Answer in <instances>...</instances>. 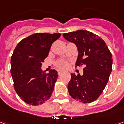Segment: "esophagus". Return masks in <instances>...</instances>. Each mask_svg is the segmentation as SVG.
I'll use <instances>...</instances> for the list:
<instances>
[{
    "label": "esophagus",
    "mask_w": 124,
    "mask_h": 124,
    "mask_svg": "<svg viewBox=\"0 0 124 124\" xmlns=\"http://www.w3.org/2000/svg\"><path fill=\"white\" fill-rule=\"evenodd\" d=\"M62 72H62V70H58V75H60Z\"/></svg>",
    "instance_id": "1"
}]
</instances>
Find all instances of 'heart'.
I'll use <instances>...</instances> for the list:
<instances>
[{"mask_svg": "<svg viewBox=\"0 0 124 124\" xmlns=\"http://www.w3.org/2000/svg\"><path fill=\"white\" fill-rule=\"evenodd\" d=\"M56 66L58 69L64 70V69H66L68 66V63L67 61L62 60H60V61L57 62L56 64Z\"/></svg>", "mask_w": 124, "mask_h": 124, "instance_id": "b5f03b06", "label": "heart"}]
</instances>
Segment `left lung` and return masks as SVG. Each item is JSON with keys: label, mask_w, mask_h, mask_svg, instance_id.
I'll return each mask as SVG.
<instances>
[{"label": "left lung", "mask_w": 124, "mask_h": 124, "mask_svg": "<svg viewBox=\"0 0 124 124\" xmlns=\"http://www.w3.org/2000/svg\"><path fill=\"white\" fill-rule=\"evenodd\" d=\"M64 38L77 46L76 66H84L83 75L71 74L68 90L73 99L83 103L95 101L106 86L112 70V55L102 39L84 30L64 33Z\"/></svg>", "instance_id": "left-lung-1"}]
</instances>
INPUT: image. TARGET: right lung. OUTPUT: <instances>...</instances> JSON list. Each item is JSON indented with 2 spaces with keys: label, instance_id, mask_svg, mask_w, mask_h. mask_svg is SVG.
<instances>
[{
  "label": "right lung",
  "instance_id": "add662e5",
  "mask_svg": "<svg viewBox=\"0 0 124 124\" xmlns=\"http://www.w3.org/2000/svg\"><path fill=\"white\" fill-rule=\"evenodd\" d=\"M60 36V33H36L24 38L15 48L10 60V73L15 91L26 104H43L53 92L57 71L51 70L46 74L41 66L52 44Z\"/></svg>",
  "mask_w": 124,
  "mask_h": 124
}]
</instances>
